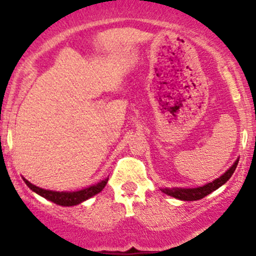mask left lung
Masks as SVG:
<instances>
[{"label":"left lung","mask_w":256,"mask_h":256,"mask_svg":"<svg viewBox=\"0 0 256 256\" xmlns=\"http://www.w3.org/2000/svg\"><path fill=\"white\" fill-rule=\"evenodd\" d=\"M239 161V160H238ZM238 161L234 162L233 166L219 178H216V180L213 182L207 183L206 186L203 187H198V188H172V190H162L164 193H167L168 196H172V197L177 198V200H202L206 196H208L209 193H212L213 190H218L220 186H223L229 178L232 177V174H234L236 171V166H238Z\"/></svg>","instance_id":"1"}]
</instances>
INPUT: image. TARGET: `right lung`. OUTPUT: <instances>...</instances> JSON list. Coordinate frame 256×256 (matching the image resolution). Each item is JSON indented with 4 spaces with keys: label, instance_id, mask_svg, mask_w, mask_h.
I'll list each match as a JSON object with an SVG mask.
<instances>
[{
    "label": "right lung",
    "instance_id": "right-lung-1",
    "mask_svg": "<svg viewBox=\"0 0 256 256\" xmlns=\"http://www.w3.org/2000/svg\"><path fill=\"white\" fill-rule=\"evenodd\" d=\"M23 180H24L26 184H27L33 192L38 193L40 196L44 197L46 200H50V202L56 203V204L64 206V207H70V206H76L79 204V203L84 202L88 198L92 197V196L102 192V188H104L108 183V180H105L99 182L98 184L92 186V187L89 188H85V190H78V192H56V190H48L37 187V186L32 184V183L28 182L24 178H23Z\"/></svg>",
    "mask_w": 256,
    "mask_h": 256
}]
</instances>
